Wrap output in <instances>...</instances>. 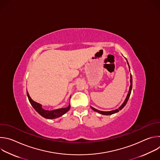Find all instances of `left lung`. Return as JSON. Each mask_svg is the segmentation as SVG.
Wrapping results in <instances>:
<instances>
[{
	"label": "left lung",
	"mask_w": 160,
	"mask_h": 160,
	"mask_svg": "<svg viewBox=\"0 0 160 160\" xmlns=\"http://www.w3.org/2000/svg\"><path fill=\"white\" fill-rule=\"evenodd\" d=\"M127 64H128V61H127ZM128 66H129V65H128ZM129 69H130V66H129ZM132 88V75L130 74V88H129L128 93V94H127V98H126L125 101L123 102V103L122 104V106H121L118 109H115V110H112V111H102L98 110V109H96L92 108V106H91V108H92L94 111H96V112H99V113H100V114H102V115H112V114L117 112H118L120 110H121L122 109H123V108H124V106L126 105V104H127V101H128V99H129V98H130V94H131Z\"/></svg>",
	"instance_id": "1"
}]
</instances>
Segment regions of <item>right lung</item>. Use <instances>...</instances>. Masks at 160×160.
<instances>
[{
    "instance_id": "add662e5",
    "label": "right lung",
    "mask_w": 160,
    "mask_h": 160,
    "mask_svg": "<svg viewBox=\"0 0 160 160\" xmlns=\"http://www.w3.org/2000/svg\"><path fill=\"white\" fill-rule=\"evenodd\" d=\"M27 96L29 99V101L31 104V105L33 106V108L35 109V111L40 114V115L43 117L45 118H48V119H54L59 118L61 116H62L64 114H65L66 112L69 111L70 109V104H69L68 107L64 108H60L55 110H52V111H49V110H45L44 109L42 108V105L40 104L39 103H37L33 101L28 92L27 90Z\"/></svg>"
}]
</instances>
